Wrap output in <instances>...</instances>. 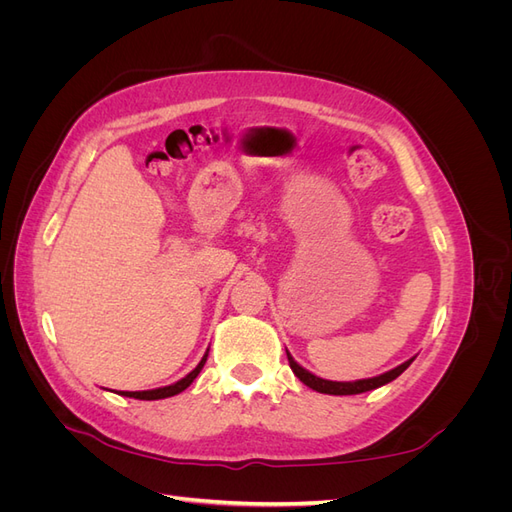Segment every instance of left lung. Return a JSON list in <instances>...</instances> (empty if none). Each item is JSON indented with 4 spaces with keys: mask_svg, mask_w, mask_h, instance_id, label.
Segmentation results:
<instances>
[{
    "mask_svg": "<svg viewBox=\"0 0 512 512\" xmlns=\"http://www.w3.org/2000/svg\"><path fill=\"white\" fill-rule=\"evenodd\" d=\"M286 354H288V363H290V369L294 371V376H297L305 386H309V389H314L318 393H327V395H359V393L374 391V389H378V386L389 384L397 376L404 374V371L410 367V363L414 361V359H408L406 363H401L395 369L386 371V374H380L376 378H365V380H354V382H333V380H324V378L314 376L312 371H307L305 367H301L297 361H294L288 350H286Z\"/></svg>",
    "mask_w": 512,
    "mask_h": 512,
    "instance_id": "1",
    "label": "left lung"
}]
</instances>
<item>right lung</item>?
Returning <instances> with one entry per match:
<instances>
[{
    "label": "right lung",
    "instance_id": "1",
    "mask_svg": "<svg viewBox=\"0 0 512 512\" xmlns=\"http://www.w3.org/2000/svg\"><path fill=\"white\" fill-rule=\"evenodd\" d=\"M207 363V352L203 359H200V363L190 371L188 376L181 378L179 382L175 384H168V386H162V389H151V391H119V395L123 397H134V399H145V401H153V399H166V397H173V395H179L181 391L188 389V386L196 380V376L200 374V369L205 367Z\"/></svg>",
    "mask_w": 512,
    "mask_h": 512
}]
</instances>
